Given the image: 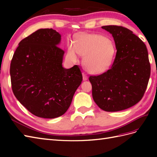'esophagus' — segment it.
I'll list each match as a JSON object with an SVG mask.
<instances>
[{
	"label": "esophagus",
	"instance_id": "1",
	"mask_svg": "<svg viewBox=\"0 0 157 157\" xmlns=\"http://www.w3.org/2000/svg\"><path fill=\"white\" fill-rule=\"evenodd\" d=\"M83 79H84V81H86V80H87L88 79V76H87V75L85 73H83Z\"/></svg>",
	"mask_w": 157,
	"mask_h": 157
}]
</instances>
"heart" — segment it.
Here are the masks:
<instances>
[{
    "mask_svg": "<svg viewBox=\"0 0 157 157\" xmlns=\"http://www.w3.org/2000/svg\"><path fill=\"white\" fill-rule=\"evenodd\" d=\"M116 50L113 42L98 34H81L74 44L68 46L67 55L72 61L78 59V54L84 57V65L88 71L94 74L105 72L113 64Z\"/></svg>",
    "mask_w": 157,
    "mask_h": 157,
    "instance_id": "obj_1",
    "label": "heart"
}]
</instances>
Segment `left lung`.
Masks as SVG:
<instances>
[{
  "label": "left lung",
  "mask_w": 157,
  "mask_h": 157,
  "mask_svg": "<svg viewBox=\"0 0 157 157\" xmlns=\"http://www.w3.org/2000/svg\"><path fill=\"white\" fill-rule=\"evenodd\" d=\"M102 28L112 34L117 53L111 69L90 76L92 97L103 111H122L137 104L144 94L151 75L148 51L128 28L118 25Z\"/></svg>",
  "instance_id": "8db88e82"
}]
</instances>
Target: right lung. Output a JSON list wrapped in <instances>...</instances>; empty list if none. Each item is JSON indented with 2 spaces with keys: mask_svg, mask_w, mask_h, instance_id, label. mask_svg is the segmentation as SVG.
<instances>
[{
  "mask_svg": "<svg viewBox=\"0 0 157 157\" xmlns=\"http://www.w3.org/2000/svg\"><path fill=\"white\" fill-rule=\"evenodd\" d=\"M61 36L55 29H40L19 43L10 75L13 94L39 117L63 115L82 82L80 68L62 65L65 52L58 45Z\"/></svg>",
  "mask_w": 157,
  "mask_h": 157,
  "instance_id": "1",
  "label": "right lung"
}]
</instances>
